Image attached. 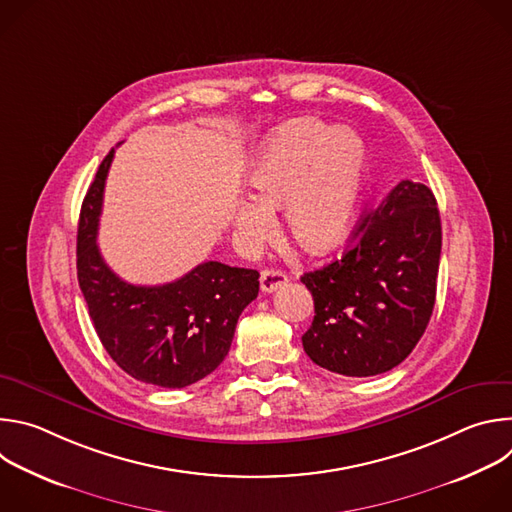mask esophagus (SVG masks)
Instances as JSON below:
<instances>
[{
    "label": "esophagus",
    "instance_id": "1",
    "mask_svg": "<svg viewBox=\"0 0 512 512\" xmlns=\"http://www.w3.org/2000/svg\"><path fill=\"white\" fill-rule=\"evenodd\" d=\"M259 281H261V291H265V294H271V291H275L277 287L287 283V275L279 269H263Z\"/></svg>",
    "mask_w": 512,
    "mask_h": 512
}]
</instances>
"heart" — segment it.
<instances>
[{
	"mask_svg": "<svg viewBox=\"0 0 512 512\" xmlns=\"http://www.w3.org/2000/svg\"><path fill=\"white\" fill-rule=\"evenodd\" d=\"M364 143L348 127L314 119L281 127L265 143L247 196L235 212L239 243L253 249L275 227L273 208L283 206L285 227L306 253L336 249L352 223L362 170Z\"/></svg>",
	"mask_w": 512,
	"mask_h": 512,
	"instance_id": "obj_1",
	"label": "heart"
}]
</instances>
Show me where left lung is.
<instances>
[{"instance_id": "1", "label": "left lung", "mask_w": 512, "mask_h": 512, "mask_svg": "<svg viewBox=\"0 0 512 512\" xmlns=\"http://www.w3.org/2000/svg\"><path fill=\"white\" fill-rule=\"evenodd\" d=\"M352 241L340 259L302 275L316 312L302 344L326 371L373 377L411 354L433 312L442 253L433 192L399 182L360 216Z\"/></svg>"}]
</instances>
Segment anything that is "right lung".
Here are the masks:
<instances>
[{"label": "right lung", "mask_w": 512, "mask_h": 512, "mask_svg": "<svg viewBox=\"0 0 512 512\" xmlns=\"http://www.w3.org/2000/svg\"><path fill=\"white\" fill-rule=\"evenodd\" d=\"M113 150L83 200L77 275L89 316L109 356L129 377L166 389L210 375L229 354L241 312L259 294L255 269L218 261L164 285H131L103 261L97 233Z\"/></svg>", "instance_id": "right-lung-1"}]
</instances>
